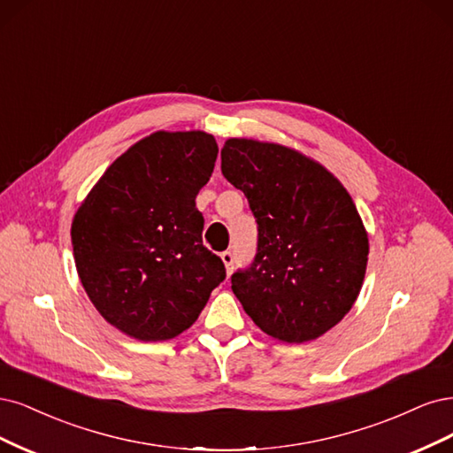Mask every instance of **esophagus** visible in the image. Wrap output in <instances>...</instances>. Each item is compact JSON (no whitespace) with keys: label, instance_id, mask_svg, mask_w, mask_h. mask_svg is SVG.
<instances>
[{"label":"esophagus","instance_id":"obj_1","mask_svg":"<svg viewBox=\"0 0 453 453\" xmlns=\"http://www.w3.org/2000/svg\"><path fill=\"white\" fill-rule=\"evenodd\" d=\"M220 259H222V264L226 265V273H227V276H229L231 271H233V264H235V257H233L231 252H222V254H220Z\"/></svg>","mask_w":453,"mask_h":453}]
</instances>
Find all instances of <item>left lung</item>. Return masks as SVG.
<instances>
[{
	"label": "left lung",
	"mask_w": 453,
	"mask_h": 453,
	"mask_svg": "<svg viewBox=\"0 0 453 453\" xmlns=\"http://www.w3.org/2000/svg\"><path fill=\"white\" fill-rule=\"evenodd\" d=\"M222 174L257 222L250 269L231 276L244 312L271 339L303 344L352 309L369 261V233L342 182L296 149L231 137Z\"/></svg>",
	"instance_id": "left-lung-1"
}]
</instances>
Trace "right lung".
<instances>
[{
	"label": "right lung",
	"instance_id": "obj_1",
	"mask_svg": "<svg viewBox=\"0 0 453 453\" xmlns=\"http://www.w3.org/2000/svg\"><path fill=\"white\" fill-rule=\"evenodd\" d=\"M216 156L207 131H154L114 159L73 216L86 296L131 339L179 337L226 279L222 259L203 246L196 209Z\"/></svg>",
	"mask_w": 453,
	"mask_h": 453
}]
</instances>
